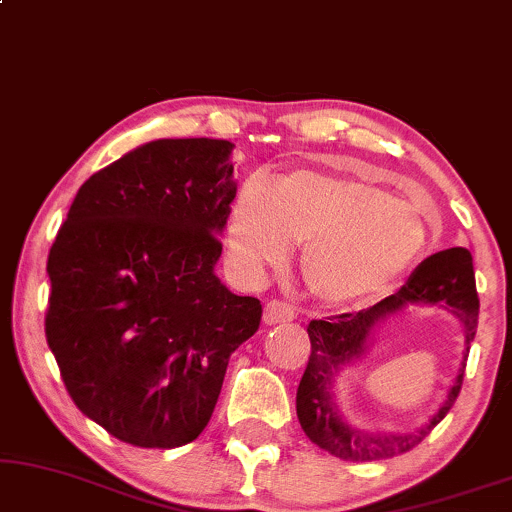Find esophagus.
<instances>
[{"label":"esophagus","instance_id":"esophagus-1","mask_svg":"<svg viewBox=\"0 0 512 512\" xmlns=\"http://www.w3.org/2000/svg\"><path fill=\"white\" fill-rule=\"evenodd\" d=\"M295 316H297L295 309H292L290 304L281 302V299H271V302H267V306H264V323L267 325L290 323Z\"/></svg>","mask_w":512,"mask_h":512}]
</instances>
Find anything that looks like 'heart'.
I'll return each mask as SVG.
<instances>
[{
	"mask_svg": "<svg viewBox=\"0 0 512 512\" xmlns=\"http://www.w3.org/2000/svg\"><path fill=\"white\" fill-rule=\"evenodd\" d=\"M227 250L245 276L285 262L304 243L302 274L330 304L381 295L414 267L428 231L410 203L358 177L295 170L271 187L250 175L227 220Z\"/></svg>",
	"mask_w": 512,
	"mask_h": 512,
	"instance_id": "1",
	"label": "heart"
}]
</instances>
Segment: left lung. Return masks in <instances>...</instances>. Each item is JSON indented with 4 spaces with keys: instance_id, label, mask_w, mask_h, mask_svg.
Masks as SVG:
<instances>
[{
    "instance_id": "8db88e82",
    "label": "left lung",
    "mask_w": 512,
    "mask_h": 512,
    "mask_svg": "<svg viewBox=\"0 0 512 512\" xmlns=\"http://www.w3.org/2000/svg\"><path fill=\"white\" fill-rule=\"evenodd\" d=\"M412 304H433L452 311L463 325L468 351L470 342L475 339V330H478L480 311L470 252L466 248L435 252L414 269L410 281L403 288L395 295L381 299L370 309L342 313V316H330L325 320H311L309 327H306L311 339V356L297 388V419L313 445L344 461L391 459V456L405 454L412 447H417L452 410L456 398H459L466 363H461L456 379L452 381L445 400H442L433 417L426 424H421L417 431H360V428L346 424L335 403L332 384L339 377V370H344L346 365L363 356L379 323H384L388 316ZM463 360H466V356H463Z\"/></svg>"
}]
</instances>
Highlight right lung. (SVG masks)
I'll list each match as a JSON object with an SVG mask.
<instances>
[{
	"label": "right lung",
	"mask_w": 512,
	"mask_h": 512,
	"mask_svg": "<svg viewBox=\"0 0 512 512\" xmlns=\"http://www.w3.org/2000/svg\"><path fill=\"white\" fill-rule=\"evenodd\" d=\"M229 140L147 142L88 177L51 245L46 342L74 405L135 447L213 417L262 304L215 276L236 196Z\"/></svg>",
	"instance_id": "1"
}]
</instances>
